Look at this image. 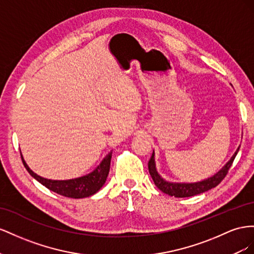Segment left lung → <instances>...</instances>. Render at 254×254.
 <instances>
[{
  "label": "left lung",
  "mask_w": 254,
  "mask_h": 254,
  "mask_svg": "<svg viewBox=\"0 0 254 254\" xmlns=\"http://www.w3.org/2000/svg\"><path fill=\"white\" fill-rule=\"evenodd\" d=\"M241 146L237 148L236 152L233 154V156L231 157L230 161L223 166V168L219 170L218 172L214 175L213 177L208 178L204 181H201V182L197 183H171L168 182V181L164 180L161 176L158 175V172L156 171L155 167V161H154V152L152 153V156L150 158V161L148 163V167H149V172L152 177V180H153L154 184L158 188L159 190H162L164 193H167L171 197H176V198H186V197H192V195L199 194L202 192H205L212 188L216 187L218 185L221 181L226 178L228 175L229 169L231 168L232 164L234 162V158L238 153V150H240Z\"/></svg>",
  "instance_id": "left-lung-1"
}]
</instances>
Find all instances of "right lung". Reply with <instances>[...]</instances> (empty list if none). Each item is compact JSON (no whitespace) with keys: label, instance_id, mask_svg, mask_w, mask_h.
I'll return each instance as SVG.
<instances>
[{"label":"right lung","instance_id":"add662e5","mask_svg":"<svg viewBox=\"0 0 254 254\" xmlns=\"http://www.w3.org/2000/svg\"><path fill=\"white\" fill-rule=\"evenodd\" d=\"M21 158H22L24 167L28 172H30V175L34 179L37 180L43 186L49 188L50 190L64 195V197L79 199L90 197V195L95 194L97 191L100 190V188L104 185L108 176V172H110L112 152L103 158V161L101 162V164L95 170L90 172L89 175L64 181L49 180L36 175V173L33 172L30 169V167H28L22 155H21Z\"/></svg>","mask_w":254,"mask_h":254}]
</instances>
